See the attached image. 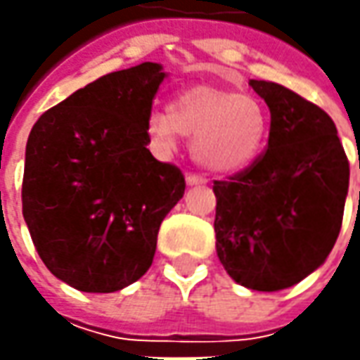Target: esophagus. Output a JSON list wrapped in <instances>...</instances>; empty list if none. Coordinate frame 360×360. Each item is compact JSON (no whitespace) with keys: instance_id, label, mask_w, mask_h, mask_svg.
<instances>
[{"instance_id":"obj_1","label":"esophagus","mask_w":360,"mask_h":360,"mask_svg":"<svg viewBox=\"0 0 360 360\" xmlns=\"http://www.w3.org/2000/svg\"><path fill=\"white\" fill-rule=\"evenodd\" d=\"M186 184L188 186H200V184H206V180L198 176V174H186Z\"/></svg>"}]
</instances>
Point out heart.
<instances>
[{"mask_svg": "<svg viewBox=\"0 0 360 360\" xmlns=\"http://www.w3.org/2000/svg\"><path fill=\"white\" fill-rule=\"evenodd\" d=\"M270 118L255 96L196 86L178 94L168 112L148 116V134L172 152L180 136L192 138V154L202 168L220 176L246 170L266 144Z\"/></svg>", "mask_w": 360, "mask_h": 360, "instance_id": "heart-1", "label": "heart"}]
</instances>
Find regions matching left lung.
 Returning a JSON list of instances; mask_svg holds the SVG:
<instances>
[{"label":"left lung","mask_w":360,"mask_h":360,"mask_svg":"<svg viewBox=\"0 0 360 360\" xmlns=\"http://www.w3.org/2000/svg\"><path fill=\"white\" fill-rule=\"evenodd\" d=\"M270 110L266 152L216 180V252L242 286L272 292L319 269L339 238L349 160L319 105L274 82L250 79Z\"/></svg>","instance_id":"obj_1"}]
</instances>
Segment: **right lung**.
Segmentation results:
<instances>
[{
  "instance_id": "obj_1",
  "label": "right lung",
  "mask_w": 360,
  "mask_h": 360,
  "mask_svg": "<svg viewBox=\"0 0 360 360\" xmlns=\"http://www.w3.org/2000/svg\"><path fill=\"white\" fill-rule=\"evenodd\" d=\"M166 72L144 62L41 114L25 146L21 204L48 270L82 292H116L150 269L184 176L150 154L148 116Z\"/></svg>"
}]
</instances>
